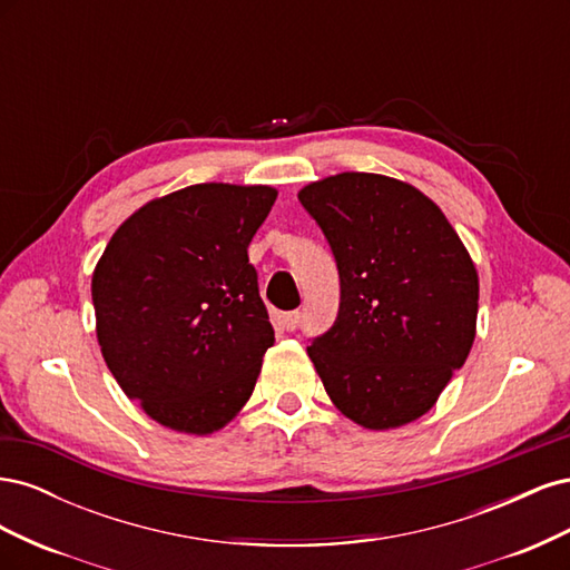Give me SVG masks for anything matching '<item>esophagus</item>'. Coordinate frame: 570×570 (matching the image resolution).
Listing matches in <instances>:
<instances>
[{
  "label": "esophagus",
  "mask_w": 570,
  "mask_h": 570,
  "mask_svg": "<svg viewBox=\"0 0 570 570\" xmlns=\"http://www.w3.org/2000/svg\"><path fill=\"white\" fill-rule=\"evenodd\" d=\"M299 318H302V316H299V312H287V314H283V316H281L285 331H297Z\"/></svg>",
  "instance_id": "34e87169"
}]
</instances>
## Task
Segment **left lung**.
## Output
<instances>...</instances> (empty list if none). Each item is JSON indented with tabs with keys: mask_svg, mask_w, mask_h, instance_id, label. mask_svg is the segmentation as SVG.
Here are the masks:
<instances>
[{
	"mask_svg": "<svg viewBox=\"0 0 570 570\" xmlns=\"http://www.w3.org/2000/svg\"><path fill=\"white\" fill-rule=\"evenodd\" d=\"M333 247L340 314L306 347L331 402L366 430L421 419L475 340L478 271L440 206L381 174L327 176L297 193Z\"/></svg>",
	"mask_w": 570,
	"mask_h": 570,
	"instance_id": "1",
	"label": "left lung"
}]
</instances>
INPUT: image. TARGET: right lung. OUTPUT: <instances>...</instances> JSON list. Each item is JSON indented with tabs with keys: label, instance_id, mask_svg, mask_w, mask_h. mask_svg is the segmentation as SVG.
Here are the masks:
<instances>
[{
	"label": "right lung",
	"instance_id": "obj_1",
	"mask_svg": "<svg viewBox=\"0 0 570 570\" xmlns=\"http://www.w3.org/2000/svg\"><path fill=\"white\" fill-rule=\"evenodd\" d=\"M278 189L199 183L142 204L92 273L101 356L151 421L185 435L226 428L275 335L247 247Z\"/></svg>",
	"mask_w": 570,
	"mask_h": 570
}]
</instances>
